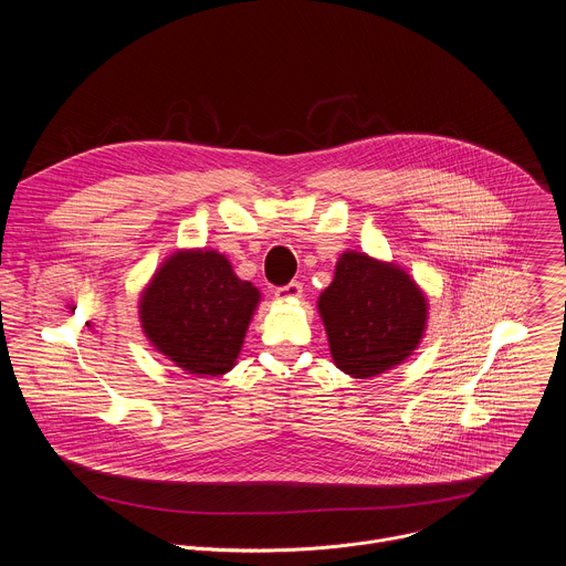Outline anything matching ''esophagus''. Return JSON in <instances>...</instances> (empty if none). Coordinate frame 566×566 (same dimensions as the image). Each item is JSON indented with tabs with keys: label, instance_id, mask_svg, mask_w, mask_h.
Masks as SVG:
<instances>
[{
	"label": "esophagus",
	"instance_id": "1",
	"mask_svg": "<svg viewBox=\"0 0 566 566\" xmlns=\"http://www.w3.org/2000/svg\"><path fill=\"white\" fill-rule=\"evenodd\" d=\"M302 295V284L300 282H289L286 286H277L275 289V297L277 300H295Z\"/></svg>",
	"mask_w": 566,
	"mask_h": 566
}]
</instances>
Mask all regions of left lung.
Segmentation results:
<instances>
[{"instance_id":"obj_1","label":"left lung","mask_w":566,"mask_h":566,"mask_svg":"<svg viewBox=\"0 0 566 566\" xmlns=\"http://www.w3.org/2000/svg\"><path fill=\"white\" fill-rule=\"evenodd\" d=\"M317 311L336 367L354 378L385 374L410 358L428 322V300L406 271L356 251L340 255Z\"/></svg>"}]
</instances>
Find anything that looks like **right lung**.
I'll use <instances>...</instances> for the list:
<instances>
[{"instance_id": "obj_1", "label": "right lung", "mask_w": 566, "mask_h": 566, "mask_svg": "<svg viewBox=\"0 0 566 566\" xmlns=\"http://www.w3.org/2000/svg\"><path fill=\"white\" fill-rule=\"evenodd\" d=\"M260 291L232 273L214 251H179L154 273L140 295V325L149 343L195 376L234 367Z\"/></svg>"}]
</instances>
